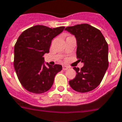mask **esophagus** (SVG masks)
<instances>
[{
	"label": "esophagus",
	"mask_w": 122,
	"mask_h": 122,
	"mask_svg": "<svg viewBox=\"0 0 122 122\" xmlns=\"http://www.w3.org/2000/svg\"><path fill=\"white\" fill-rule=\"evenodd\" d=\"M62 68H63V70H67L68 68H69V67H68V66H67V65H63V66H62Z\"/></svg>",
	"instance_id": "34e87169"
}]
</instances>
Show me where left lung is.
<instances>
[{"label":"left lung","mask_w":122,"mask_h":122,"mask_svg":"<svg viewBox=\"0 0 122 122\" xmlns=\"http://www.w3.org/2000/svg\"><path fill=\"white\" fill-rule=\"evenodd\" d=\"M65 30L77 40V58L84 65L73 67L76 76L69 81L75 91L85 93L95 89L101 83L108 67V47L102 32L89 24L67 27Z\"/></svg>","instance_id":"obj_1"}]
</instances>
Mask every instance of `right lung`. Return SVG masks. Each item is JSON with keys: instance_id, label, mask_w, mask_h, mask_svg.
Here are the masks:
<instances>
[{"instance_id": "1", "label": "right lung", "mask_w": 122, "mask_h": 122, "mask_svg": "<svg viewBox=\"0 0 122 122\" xmlns=\"http://www.w3.org/2000/svg\"><path fill=\"white\" fill-rule=\"evenodd\" d=\"M64 29L38 25L24 31L18 38L14 46V68L27 91L37 94L48 91L56 74L62 70L61 65H45L44 55L49 52L52 39Z\"/></svg>"}]
</instances>
